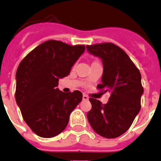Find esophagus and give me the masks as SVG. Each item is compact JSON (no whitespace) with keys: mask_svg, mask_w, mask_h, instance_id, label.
<instances>
[{"mask_svg":"<svg viewBox=\"0 0 161 161\" xmlns=\"http://www.w3.org/2000/svg\"><path fill=\"white\" fill-rule=\"evenodd\" d=\"M82 99H83V100H88V99H89V97H88L86 95H83V96H82Z\"/></svg>","mask_w":161,"mask_h":161,"instance_id":"esophagus-1","label":"esophagus"}]
</instances>
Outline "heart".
I'll return each mask as SVG.
<instances>
[{"label":"heart","mask_w":161,"mask_h":161,"mask_svg":"<svg viewBox=\"0 0 161 161\" xmlns=\"http://www.w3.org/2000/svg\"><path fill=\"white\" fill-rule=\"evenodd\" d=\"M96 62H92V64H93V63H96Z\"/></svg>","instance_id":"heart-1"}]
</instances>
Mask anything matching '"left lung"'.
Wrapping results in <instances>:
<instances>
[{
    "instance_id": "obj_1",
    "label": "left lung",
    "mask_w": 161,
    "mask_h": 161,
    "mask_svg": "<svg viewBox=\"0 0 161 161\" xmlns=\"http://www.w3.org/2000/svg\"><path fill=\"white\" fill-rule=\"evenodd\" d=\"M86 49L102 59V83L97 88L110 93L106 104L89 98L92 109L87 113L88 120L100 136L118 137L127 131L140 110L141 75L127 54L114 44L86 45Z\"/></svg>"
}]
</instances>
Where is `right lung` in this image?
<instances>
[{"label": "right lung", "instance_id": "1", "mask_svg": "<svg viewBox=\"0 0 161 161\" xmlns=\"http://www.w3.org/2000/svg\"><path fill=\"white\" fill-rule=\"evenodd\" d=\"M85 45L60 41L43 42L28 53L16 72L15 99L24 120L41 137L51 138L66 127L69 116L82 101V94L62 92L59 79L69 75Z\"/></svg>", "mask_w": 161, "mask_h": 161}]
</instances>
